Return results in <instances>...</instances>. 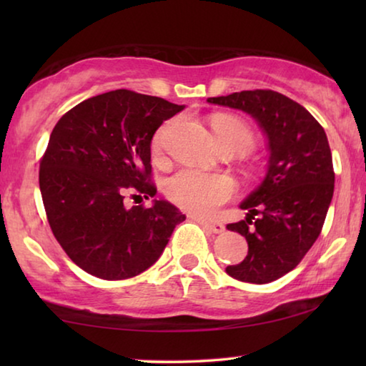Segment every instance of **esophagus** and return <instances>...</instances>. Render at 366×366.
Wrapping results in <instances>:
<instances>
[{"label": "esophagus", "mask_w": 366, "mask_h": 366, "mask_svg": "<svg viewBox=\"0 0 366 366\" xmlns=\"http://www.w3.org/2000/svg\"><path fill=\"white\" fill-rule=\"evenodd\" d=\"M197 219V222L198 224H200L202 227H205V229H208L209 232H214V234H222L224 232V224H222V222H219V221H207V219H202V218H195Z\"/></svg>", "instance_id": "obj_1"}]
</instances>
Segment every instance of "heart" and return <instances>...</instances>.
Wrapping results in <instances>:
<instances>
[{"mask_svg": "<svg viewBox=\"0 0 366 366\" xmlns=\"http://www.w3.org/2000/svg\"><path fill=\"white\" fill-rule=\"evenodd\" d=\"M169 122L161 126L152 140V154L157 159L163 154V145ZM212 129L219 150L244 152L255 142V134L245 121L235 116L216 114ZM235 192L231 177L222 174H205L195 169H181L166 184V194L177 207L197 216H212L224 205Z\"/></svg>", "mask_w": 366, "mask_h": 366, "instance_id": "obj_1", "label": "heart"}]
</instances>
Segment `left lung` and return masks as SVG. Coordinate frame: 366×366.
I'll return each instance as SVG.
<instances>
[{
	"mask_svg": "<svg viewBox=\"0 0 366 366\" xmlns=\"http://www.w3.org/2000/svg\"><path fill=\"white\" fill-rule=\"evenodd\" d=\"M207 102L245 111L268 137V174L240 205L247 218L226 226L244 235L249 253L226 271L244 282L276 281L312 249L332 200V154L325 129L302 104L272 90L235 92Z\"/></svg>",
	"mask_w": 366,
	"mask_h": 366,
	"instance_id": "obj_1",
	"label": "left lung"
}]
</instances>
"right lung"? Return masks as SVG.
Masks as SVG:
<instances>
[{"label": "right lung", "instance_id": "right-lung-1", "mask_svg": "<svg viewBox=\"0 0 366 366\" xmlns=\"http://www.w3.org/2000/svg\"><path fill=\"white\" fill-rule=\"evenodd\" d=\"M182 108L121 89L76 104L54 126L40 159L43 207L66 255L89 274L107 281L140 274L185 219L164 200L132 208L124 202L157 194L153 134Z\"/></svg>", "mask_w": 366, "mask_h": 366}]
</instances>
